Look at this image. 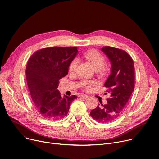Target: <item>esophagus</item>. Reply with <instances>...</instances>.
<instances>
[{"label": "esophagus", "instance_id": "34e87169", "mask_svg": "<svg viewBox=\"0 0 159 159\" xmlns=\"http://www.w3.org/2000/svg\"><path fill=\"white\" fill-rule=\"evenodd\" d=\"M79 97L83 98H84V99H86V98H89V95H84V94H80V95H79Z\"/></svg>", "mask_w": 159, "mask_h": 159}]
</instances>
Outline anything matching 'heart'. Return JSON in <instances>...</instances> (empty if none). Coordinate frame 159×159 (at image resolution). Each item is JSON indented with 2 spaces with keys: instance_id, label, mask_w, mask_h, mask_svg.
Listing matches in <instances>:
<instances>
[{
  "instance_id": "obj_1",
  "label": "heart",
  "mask_w": 159,
  "mask_h": 159,
  "mask_svg": "<svg viewBox=\"0 0 159 159\" xmlns=\"http://www.w3.org/2000/svg\"><path fill=\"white\" fill-rule=\"evenodd\" d=\"M84 57L93 65L94 69L98 70V73L100 75H105L107 71V67L104 65L105 58L100 54L99 52L95 50H90L86 52L84 54ZM78 64V60L76 58L74 59L70 63L69 70L70 73H74L76 71L77 66ZM94 84L92 81H89L87 80H82L81 82V86L83 87L84 90H89L90 87Z\"/></svg>"
}]
</instances>
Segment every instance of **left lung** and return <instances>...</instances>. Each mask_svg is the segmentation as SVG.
I'll return each mask as SVG.
<instances>
[{"instance_id":"8db88e82","label":"left lung","mask_w":159,"mask_h":159,"mask_svg":"<svg viewBox=\"0 0 159 159\" xmlns=\"http://www.w3.org/2000/svg\"><path fill=\"white\" fill-rule=\"evenodd\" d=\"M101 50L111 64V75L104 84L111 97L106 104L101 102L92 110L90 116L99 123H108L120 116L134 91V66L131 57L125 50L109 46Z\"/></svg>"}]
</instances>
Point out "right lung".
<instances>
[{
  "label": "right lung",
  "mask_w": 159,
  "mask_h": 159,
  "mask_svg": "<svg viewBox=\"0 0 159 159\" xmlns=\"http://www.w3.org/2000/svg\"><path fill=\"white\" fill-rule=\"evenodd\" d=\"M78 52L76 47H47L35 52L28 61L26 76L29 91L35 107L46 119L64 117L70 103L77 98L76 95L62 97L57 89Z\"/></svg>",
  "instance_id": "obj_1"
}]
</instances>
